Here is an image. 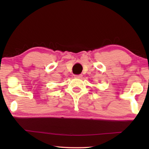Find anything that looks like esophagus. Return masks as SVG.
I'll return each instance as SVG.
<instances>
[{
    "label": "esophagus",
    "instance_id": "obj_1",
    "mask_svg": "<svg viewBox=\"0 0 149 149\" xmlns=\"http://www.w3.org/2000/svg\"><path fill=\"white\" fill-rule=\"evenodd\" d=\"M74 77L75 78H78V79H81V78L82 77V75L81 74H79V75H75Z\"/></svg>",
    "mask_w": 149,
    "mask_h": 149
}]
</instances>
